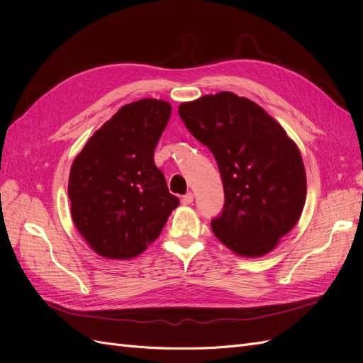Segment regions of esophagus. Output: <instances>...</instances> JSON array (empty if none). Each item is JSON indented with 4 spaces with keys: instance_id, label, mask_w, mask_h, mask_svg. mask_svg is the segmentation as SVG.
<instances>
[{
    "instance_id": "34e87169",
    "label": "esophagus",
    "mask_w": 363,
    "mask_h": 363,
    "mask_svg": "<svg viewBox=\"0 0 363 363\" xmlns=\"http://www.w3.org/2000/svg\"><path fill=\"white\" fill-rule=\"evenodd\" d=\"M192 201H194V194L192 192H188V194L182 196V204H184V206L192 204Z\"/></svg>"
}]
</instances>
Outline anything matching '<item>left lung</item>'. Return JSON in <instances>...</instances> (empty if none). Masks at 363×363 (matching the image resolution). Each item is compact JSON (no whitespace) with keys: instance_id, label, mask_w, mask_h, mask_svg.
I'll list each match as a JSON object with an SVG mask.
<instances>
[{"instance_id":"obj_1","label":"left lung","mask_w":363,"mask_h":363,"mask_svg":"<svg viewBox=\"0 0 363 363\" xmlns=\"http://www.w3.org/2000/svg\"><path fill=\"white\" fill-rule=\"evenodd\" d=\"M179 115L212 151L221 174L225 201L212 219L215 236L239 256L267 255L303 212L306 171L298 147L260 106L233 92L183 103Z\"/></svg>"}]
</instances>
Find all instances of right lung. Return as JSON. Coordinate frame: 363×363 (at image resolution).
<instances>
[{
	"label": "right lung",
	"mask_w": 363,
	"mask_h": 363,
	"mask_svg": "<svg viewBox=\"0 0 363 363\" xmlns=\"http://www.w3.org/2000/svg\"><path fill=\"white\" fill-rule=\"evenodd\" d=\"M169 116L171 104L155 98L125 104L72 162L68 183L72 221L103 257L139 256L180 204L155 163Z\"/></svg>",
	"instance_id": "1"
}]
</instances>
